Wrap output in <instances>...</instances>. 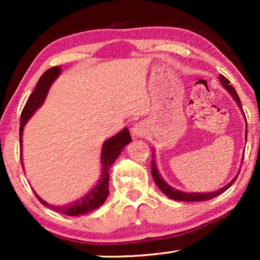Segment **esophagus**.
I'll use <instances>...</instances> for the list:
<instances>
[{
	"mask_svg": "<svg viewBox=\"0 0 260 260\" xmlns=\"http://www.w3.org/2000/svg\"><path fill=\"white\" fill-rule=\"evenodd\" d=\"M144 133H146V131H144V127L141 122L134 125L133 128H132V134L134 136H142Z\"/></svg>",
	"mask_w": 260,
	"mask_h": 260,
	"instance_id": "1",
	"label": "esophagus"
}]
</instances>
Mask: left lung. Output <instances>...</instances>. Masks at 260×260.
<instances>
[{
    "instance_id": "left-lung-1",
    "label": "left lung",
    "mask_w": 260,
    "mask_h": 260,
    "mask_svg": "<svg viewBox=\"0 0 260 260\" xmlns=\"http://www.w3.org/2000/svg\"><path fill=\"white\" fill-rule=\"evenodd\" d=\"M219 80L221 82L222 87L225 88V89L228 91L232 95V98L236 101L237 105H239V108L242 110V104H241V100L239 98V95H237L236 90L234 89V87L230 85V80H228L227 78H225L223 76H219ZM246 135H248V132H245V138ZM151 173H152V178L155 180L156 184L158 186V188L160 189V190L165 193L167 197H170V199L175 200V201H182V202H201V201H209V200H212L214 197H217L220 193H222L225 190H227L228 188H230L234 181L237 178V174L236 177L232 180V181L225 186L223 188H220L219 190L217 191H212V192H183V191H180L178 189H174L173 187H171L167 184V182H165V180H162V178L160 177L159 172H158L157 170V166H156V162L155 159L152 158L151 160Z\"/></svg>"
}]
</instances>
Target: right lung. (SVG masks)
<instances>
[{
    "label": "right lung",
    "mask_w": 260,
    "mask_h": 260,
    "mask_svg": "<svg viewBox=\"0 0 260 260\" xmlns=\"http://www.w3.org/2000/svg\"><path fill=\"white\" fill-rule=\"evenodd\" d=\"M60 73V67H54L50 68L49 70L42 74L41 78L39 79L37 83V87L34 88L33 93L26 102L25 107L23 109V112H21L20 116V128H19V139H20V144H21V138H23V131L24 126L26 122L28 121L30 117L33 116L34 112L41 107L45 102L46 96L48 94V90L51 86V83L55 81V79L59 76ZM132 141L131 134L128 128H124L121 132H119L117 135L112 136V138L108 139L103 143L102 147V152H101V161H102V174H101V179L96 186L91 189V190L88 191L82 199H79L77 201L72 202V203L65 204V205H51L48 204L47 202L41 200L37 193L35 196L38 197V200L41 202L47 208L51 209L52 211H56V212L63 213L70 215V217H74V215H81L86 214L90 211L100 208L102 205L107 197L109 195V171L110 167L113 164L118 156L120 155L122 149L125 148ZM20 161L21 165H23V158H21L20 153Z\"/></svg>",
    "instance_id": "obj_1"
}]
</instances>
